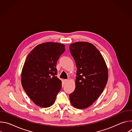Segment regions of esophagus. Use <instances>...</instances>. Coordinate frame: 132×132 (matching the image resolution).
I'll use <instances>...</instances> for the list:
<instances>
[{"mask_svg":"<svg viewBox=\"0 0 132 132\" xmlns=\"http://www.w3.org/2000/svg\"><path fill=\"white\" fill-rule=\"evenodd\" d=\"M68 80H69L67 79H65L64 81H65V83H67V82H68Z\"/></svg>","mask_w":132,"mask_h":132,"instance_id":"esophagus-1","label":"esophagus"}]
</instances>
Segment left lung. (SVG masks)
Here are the masks:
<instances>
[{"mask_svg": "<svg viewBox=\"0 0 132 132\" xmlns=\"http://www.w3.org/2000/svg\"><path fill=\"white\" fill-rule=\"evenodd\" d=\"M77 68L75 89L69 97L79 109L91 105L103 92L108 79V70L102 55L92 44L77 42L69 45Z\"/></svg>", "mask_w": 132, "mask_h": 132, "instance_id": "obj_1", "label": "left lung"}]
</instances>
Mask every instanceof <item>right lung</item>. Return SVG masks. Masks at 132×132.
Wrapping results in <instances>:
<instances>
[{
	"label": "right lung",
	"instance_id": "obj_1",
	"mask_svg": "<svg viewBox=\"0 0 132 132\" xmlns=\"http://www.w3.org/2000/svg\"><path fill=\"white\" fill-rule=\"evenodd\" d=\"M65 46L55 42L40 44L26 58L21 72V84L31 100L40 107L52 105L61 89L62 81L56 76V67Z\"/></svg>",
	"mask_w": 132,
	"mask_h": 132
}]
</instances>
